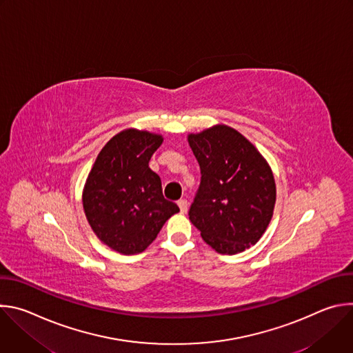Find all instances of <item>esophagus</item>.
Segmentation results:
<instances>
[{
    "instance_id": "1",
    "label": "esophagus",
    "mask_w": 353,
    "mask_h": 353,
    "mask_svg": "<svg viewBox=\"0 0 353 353\" xmlns=\"http://www.w3.org/2000/svg\"><path fill=\"white\" fill-rule=\"evenodd\" d=\"M177 205H179L181 214H185V212H187V199H184V198L179 199V201H177Z\"/></svg>"
}]
</instances>
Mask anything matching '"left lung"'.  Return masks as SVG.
I'll use <instances>...</instances> for the list:
<instances>
[{"mask_svg": "<svg viewBox=\"0 0 353 353\" xmlns=\"http://www.w3.org/2000/svg\"><path fill=\"white\" fill-rule=\"evenodd\" d=\"M188 143L201 169L190 221L218 253H241L271 222L276 199L272 170L253 143L223 124L188 134Z\"/></svg>", "mask_w": 353, "mask_h": 353, "instance_id": "obj_1", "label": "left lung"}]
</instances>
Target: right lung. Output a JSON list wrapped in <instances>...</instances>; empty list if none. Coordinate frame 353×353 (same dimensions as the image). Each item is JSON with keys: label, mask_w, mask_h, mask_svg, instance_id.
Wrapping results in <instances>:
<instances>
[{"label": "right lung", "mask_w": 353, "mask_h": 353, "mask_svg": "<svg viewBox=\"0 0 353 353\" xmlns=\"http://www.w3.org/2000/svg\"><path fill=\"white\" fill-rule=\"evenodd\" d=\"M159 134L128 128L100 150L86 179L82 204L94 234L121 254H138L180 210L162 192L149 161L162 145Z\"/></svg>", "instance_id": "right-lung-1"}]
</instances>
